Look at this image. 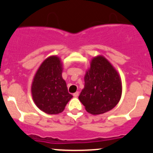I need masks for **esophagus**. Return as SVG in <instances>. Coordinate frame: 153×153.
Listing matches in <instances>:
<instances>
[{
	"instance_id": "obj_1",
	"label": "esophagus",
	"mask_w": 153,
	"mask_h": 153,
	"mask_svg": "<svg viewBox=\"0 0 153 153\" xmlns=\"http://www.w3.org/2000/svg\"><path fill=\"white\" fill-rule=\"evenodd\" d=\"M79 96V92H76V93H74V97H77Z\"/></svg>"
}]
</instances>
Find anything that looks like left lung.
Here are the masks:
<instances>
[{
    "label": "left lung",
    "mask_w": 153,
    "mask_h": 153,
    "mask_svg": "<svg viewBox=\"0 0 153 153\" xmlns=\"http://www.w3.org/2000/svg\"><path fill=\"white\" fill-rule=\"evenodd\" d=\"M79 100L89 113H106L117 106L122 95V82L116 69L102 56L93 57L84 76Z\"/></svg>",
    "instance_id": "8db88e82"
}]
</instances>
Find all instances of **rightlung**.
Segmentation results:
<instances>
[{"mask_svg":"<svg viewBox=\"0 0 153 153\" xmlns=\"http://www.w3.org/2000/svg\"><path fill=\"white\" fill-rule=\"evenodd\" d=\"M63 66L56 56L47 57L38 68L31 85V93L36 106L47 114H58L73 96L68 93L62 77Z\"/></svg>","mask_w":153,"mask_h":153,"instance_id":"right-lung-1","label":"right lung"}]
</instances>
